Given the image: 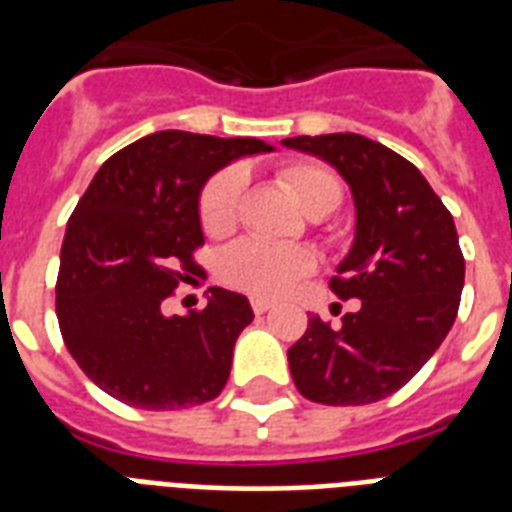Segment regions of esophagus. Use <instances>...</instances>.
<instances>
[{"label": "esophagus", "instance_id": "1", "mask_svg": "<svg viewBox=\"0 0 512 512\" xmlns=\"http://www.w3.org/2000/svg\"><path fill=\"white\" fill-rule=\"evenodd\" d=\"M273 308L271 300H265V297H252V311L255 313H268Z\"/></svg>", "mask_w": 512, "mask_h": 512}]
</instances>
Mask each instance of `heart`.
Instances as JSON below:
<instances>
[{"label": "heart", "instance_id": "heart-1", "mask_svg": "<svg viewBox=\"0 0 512 512\" xmlns=\"http://www.w3.org/2000/svg\"><path fill=\"white\" fill-rule=\"evenodd\" d=\"M281 183L305 215L324 217L342 204L340 177L319 162H292L281 167ZM247 175L241 167H225L201 191L199 217L209 236H225L239 223ZM313 271V255L303 247H279L263 239H244L220 257L225 284L257 297H279Z\"/></svg>", "mask_w": 512, "mask_h": 512}]
</instances>
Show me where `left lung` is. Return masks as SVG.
Masks as SVG:
<instances>
[{
    "label": "left lung",
    "mask_w": 512,
    "mask_h": 512,
    "mask_svg": "<svg viewBox=\"0 0 512 512\" xmlns=\"http://www.w3.org/2000/svg\"><path fill=\"white\" fill-rule=\"evenodd\" d=\"M281 143L329 162L350 185L356 239L329 287L361 300L340 329L311 316L287 350L289 372L308 401L374 404L420 372L457 319L465 257L452 212L412 162L364 135Z\"/></svg>",
    "instance_id": "left-lung-1"
}]
</instances>
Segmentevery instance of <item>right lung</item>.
Masks as SVG:
<instances>
[{
	"label": "right lung",
	"mask_w": 512,
	"mask_h": 512,
	"mask_svg": "<svg viewBox=\"0 0 512 512\" xmlns=\"http://www.w3.org/2000/svg\"><path fill=\"white\" fill-rule=\"evenodd\" d=\"M273 151L257 138L162 130L116 151L76 204L60 247L55 313L68 353L122 404L172 412L228 382L233 345L255 319L239 292L167 316L164 300L199 276V193L233 159Z\"/></svg>",
	"instance_id": "obj_1"
}]
</instances>
